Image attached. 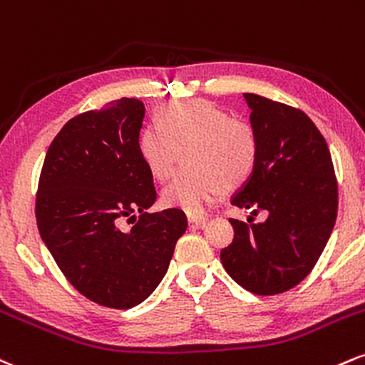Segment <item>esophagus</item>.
<instances>
[{
  "mask_svg": "<svg viewBox=\"0 0 365 365\" xmlns=\"http://www.w3.org/2000/svg\"><path fill=\"white\" fill-rule=\"evenodd\" d=\"M208 220L207 215H196V213H187V222L192 225H198V227H203L205 222Z\"/></svg>",
  "mask_w": 365,
  "mask_h": 365,
  "instance_id": "esophagus-1",
  "label": "esophagus"
}]
</instances>
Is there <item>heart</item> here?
<instances>
[{"mask_svg": "<svg viewBox=\"0 0 365 365\" xmlns=\"http://www.w3.org/2000/svg\"><path fill=\"white\" fill-rule=\"evenodd\" d=\"M191 143V162L205 173L179 175L162 191L165 207L200 213L210 201L237 190L255 173L259 141L250 123L207 101H179L158 107L153 124L141 131L138 148L150 173L165 179L175 148Z\"/></svg>", "mask_w": 365, "mask_h": 365, "instance_id": "b5f03b06", "label": "heart"}]
</instances>
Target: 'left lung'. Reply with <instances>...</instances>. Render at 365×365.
<instances>
[{"label":"left lung","instance_id":"left-lung-1","mask_svg":"<svg viewBox=\"0 0 365 365\" xmlns=\"http://www.w3.org/2000/svg\"><path fill=\"white\" fill-rule=\"evenodd\" d=\"M259 141L258 164L232 198L264 210L267 222L230 218L234 239L220 251L225 272L256 295L299 285L318 263L336 220L338 184L327 140L309 115L282 102L244 93Z\"/></svg>","mask_w":365,"mask_h":365}]
</instances>
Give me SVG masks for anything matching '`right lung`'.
I'll use <instances>...</instances> for the list:
<instances>
[{
	"label": "right lung",
	"instance_id": "1",
	"mask_svg": "<svg viewBox=\"0 0 365 365\" xmlns=\"http://www.w3.org/2000/svg\"><path fill=\"white\" fill-rule=\"evenodd\" d=\"M143 115L138 98L123 97L71 118L47 148L36 195L38 234L63 275L113 309L157 289L187 227L179 208L147 212L157 192L138 148Z\"/></svg>",
	"mask_w": 365,
	"mask_h": 365
}]
</instances>
